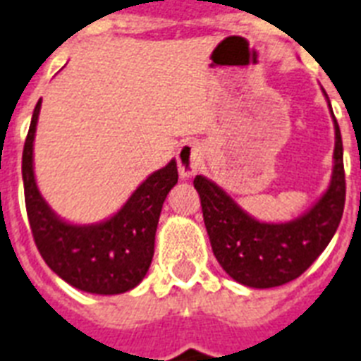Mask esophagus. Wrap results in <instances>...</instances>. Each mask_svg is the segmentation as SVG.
<instances>
[{
	"instance_id": "34e87169",
	"label": "esophagus",
	"mask_w": 361,
	"mask_h": 361,
	"mask_svg": "<svg viewBox=\"0 0 361 361\" xmlns=\"http://www.w3.org/2000/svg\"><path fill=\"white\" fill-rule=\"evenodd\" d=\"M203 158L204 151L201 143H197V141H186V143H183L177 152V166L180 177L190 178L192 175H195L201 169V166H203Z\"/></svg>"
}]
</instances>
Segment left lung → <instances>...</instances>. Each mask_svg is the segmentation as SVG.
<instances>
[{"label": "left lung", "mask_w": 361, "mask_h": 361, "mask_svg": "<svg viewBox=\"0 0 361 361\" xmlns=\"http://www.w3.org/2000/svg\"><path fill=\"white\" fill-rule=\"evenodd\" d=\"M324 97L328 99L326 93ZM331 119L336 149L330 186L307 212L295 220L285 224L255 220L218 184L203 175L194 178L212 252L221 268L238 283L253 289L289 283L313 264L336 235L345 209V167L341 132L334 114Z\"/></svg>", "instance_id": "1"}]
</instances>
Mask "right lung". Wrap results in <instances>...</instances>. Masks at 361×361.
<instances>
[{
	"label": "right lung",
	"mask_w": 361,
	"mask_h": 361,
	"mask_svg": "<svg viewBox=\"0 0 361 361\" xmlns=\"http://www.w3.org/2000/svg\"><path fill=\"white\" fill-rule=\"evenodd\" d=\"M40 102L35 106L22 154L25 209L40 255L59 278L83 293L121 295L134 289L151 267L162 204L178 180L177 162L171 160L149 175L108 220L68 224L50 209L35 180L33 141Z\"/></svg>",
	"instance_id": "add662e5"
}]
</instances>
